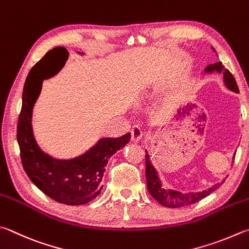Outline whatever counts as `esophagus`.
Instances as JSON below:
<instances>
[{
  "label": "esophagus",
  "mask_w": 249,
  "mask_h": 249,
  "mask_svg": "<svg viewBox=\"0 0 249 249\" xmlns=\"http://www.w3.org/2000/svg\"><path fill=\"white\" fill-rule=\"evenodd\" d=\"M130 135H132L133 142H136L142 138V132L139 126H134L132 130H130Z\"/></svg>",
  "instance_id": "34e87169"
}]
</instances>
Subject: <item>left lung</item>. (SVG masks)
Listing matches in <instances>:
<instances>
[{
    "label": "left lung",
    "mask_w": 249,
    "mask_h": 249,
    "mask_svg": "<svg viewBox=\"0 0 249 249\" xmlns=\"http://www.w3.org/2000/svg\"><path fill=\"white\" fill-rule=\"evenodd\" d=\"M214 51V49L212 48ZM216 71L219 74H223V81L225 87L229 88L232 91L238 93V87L234 76L230 73L229 70H225L221 62H216L214 64H210L205 69L206 74H211ZM235 156L233 157L234 160ZM146 178H147V188L150 195L160 203V205L169 208H180L193 205L197 201H199L203 198L209 196L212 192H214L216 188L220 187V183L215 184L214 186L208 188L207 191L198 192V193H180L173 189H165L162 186V182L159 178V174L155 166L152 165L150 161V156L148 155L146 150ZM222 184V183H221Z\"/></svg>",
    "instance_id": "8db88e82"
}]
</instances>
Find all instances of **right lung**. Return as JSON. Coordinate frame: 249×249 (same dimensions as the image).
<instances>
[{"label":"right lung","mask_w":249,"mask_h":249,"mask_svg":"<svg viewBox=\"0 0 249 249\" xmlns=\"http://www.w3.org/2000/svg\"><path fill=\"white\" fill-rule=\"evenodd\" d=\"M69 57L65 48L49 51L27 76L22 105L17 124V142L24 170L36 186L57 202L71 206L85 205L101 193L102 178L110 158L129 142L127 133L117 138H101L79 157L69 160L55 159L42 151L36 142L31 119L36 101L41 91L44 66L55 58Z\"/></svg>","instance_id":"obj_1"}]
</instances>
